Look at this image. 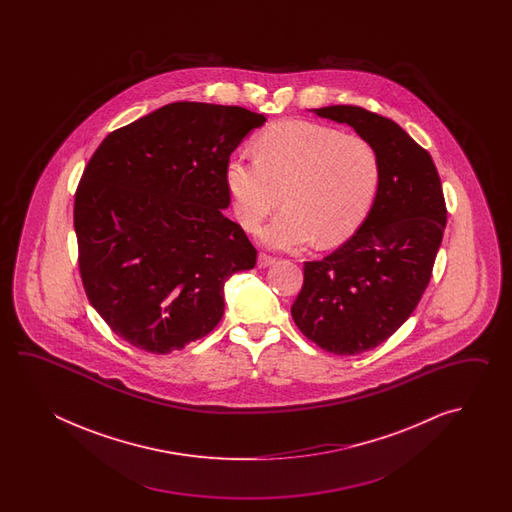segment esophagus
<instances>
[{
  "mask_svg": "<svg viewBox=\"0 0 512 512\" xmlns=\"http://www.w3.org/2000/svg\"><path fill=\"white\" fill-rule=\"evenodd\" d=\"M274 261H276V258H272V256H269V254H265V252H261V254H258V267H260V269H265V267H271Z\"/></svg>",
  "mask_w": 512,
  "mask_h": 512,
  "instance_id": "1",
  "label": "esophagus"
}]
</instances>
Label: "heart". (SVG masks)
<instances>
[{"label": "heart", "mask_w": 512, "mask_h": 512, "mask_svg": "<svg viewBox=\"0 0 512 512\" xmlns=\"http://www.w3.org/2000/svg\"><path fill=\"white\" fill-rule=\"evenodd\" d=\"M256 150V157L236 153L225 164L245 229H258L282 192L285 208L260 230V240L272 249L298 251L313 240L333 247L357 232L381 177L370 142L324 124L285 120L261 133Z\"/></svg>", "instance_id": "heart-1"}]
</instances>
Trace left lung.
Segmentation results:
<instances>
[{"instance_id":"left-lung-1","label":"left lung","mask_w":512,"mask_h":512,"mask_svg":"<svg viewBox=\"0 0 512 512\" xmlns=\"http://www.w3.org/2000/svg\"><path fill=\"white\" fill-rule=\"evenodd\" d=\"M313 113L370 142L381 177L359 230L324 260L305 261L291 315L318 348L359 355L392 337L425 293L445 232V197L430 153L393 120L359 106Z\"/></svg>"}]
</instances>
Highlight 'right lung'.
Returning a JSON list of instances; mask_svg holds the SVG:
<instances>
[{
  "label": "right lung",
  "mask_w": 512,
  "mask_h": 512,
  "mask_svg": "<svg viewBox=\"0 0 512 512\" xmlns=\"http://www.w3.org/2000/svg\"><path fill=\"white\" fill-rule=\"evenodd\" d=\"M265 117L240 106L175 102L108 137L75 196L87 298L115 335L166 355L208 335L225 283L256 265L229 208L225 164Z\"/></svg>",
  "instance_id": "add662e5"
}]
</instances>
